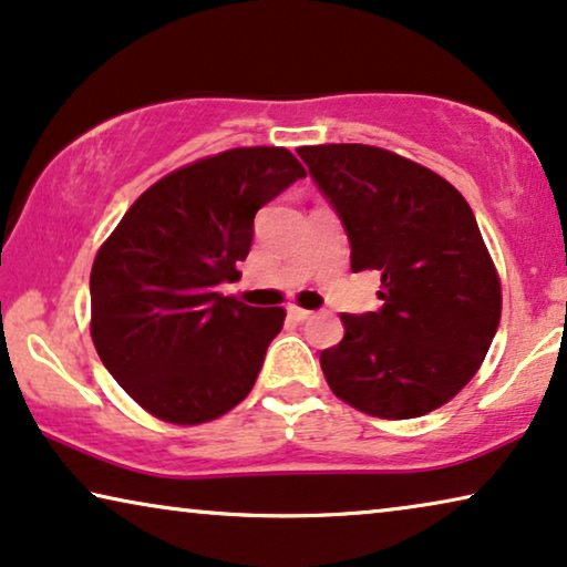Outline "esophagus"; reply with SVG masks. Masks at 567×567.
<instances>
[{"instance_id": "1", "label": "esophagus", "mask_w": 567, "mask_h": 567, "mask_svg": "<svg viewBox=\"0 0 567 567\" xmlns=\"http://www.w3.org/2000/svg\"><path fill=\"white\" fill-rule=\"evenodd\" d=\"M287 316H290V318H292V321H308V318H310V316H313V313H310V310H306V308L290 306V308H287Z\"/></svg>"}]
</instances>
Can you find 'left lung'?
Instances as JSON below:
<instances>
[{
	"label": "left lung",
	"mask_w": 567,
	"mask_h": 567,
	"mask_svg": "<svg viewBox=\"0 0 567 567\" xmlns=\"http://www.w3.org/2000/svg\"><path fill=\"white\" fill-rule=\"evenodd\" d=\"M341 218L352 272L374 269L378 313H341L321 352L341 401L378 419H416L473 380L501 321V282L465 197L426 166L362 143L298 148Z\"/></svg>",
	"instance_id": "8db88e82"
}]
</instances>
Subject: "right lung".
Masks as SVG:
<instances>
[{"instance_id": "1", "label": "right lung", "mask_w": 567, "mask_h": 567, "mask_svg": "<svg viewBox=\"0 0 567 567\" xmlns=\"http://www.w3.org/2000/svg\"><path fill=\"white\" fill-rule=\"evenodd\" d=\"M306 177L280 146L230 148L151 185L92 265V341L151 416L179 426L223 416L249 395L282 308L223 298L261 205Z\"/></svg>"}]
</instances>
